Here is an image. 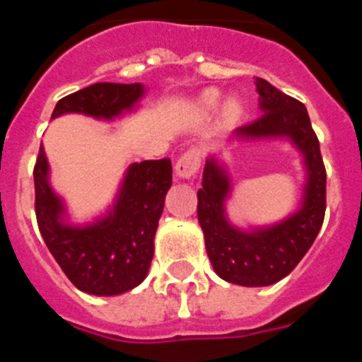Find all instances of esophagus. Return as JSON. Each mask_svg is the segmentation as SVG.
I'll use <instances>...</instances> for the list:
<instances>
[{
  "mask_svg": "<svg viewBox=\"0 0 362 362\" xmlns=\"http://www.w3.org/2000/svg\"><path fill=\"white\" fill-rule=\"evenodd\" d=\"M201 166V153L199 150L190 148L177 159L175 163V174L183 179H190L192 175H196Z\"/></svg>",
  "mask_w": 362,
  "mask_h": 362,
  "instance_id": "obj_1",
  "label": "esophagus"
}]
</instances>
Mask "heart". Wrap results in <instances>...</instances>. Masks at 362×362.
Wrapping results in <instances>:
<instances>
[{
	"label": "heart",
	"instance_id": "1",
	"mask_svg": "<svg viewBox=\"0 0 362 362\" xmlns=\"http://www.w3.org/2000/svg\"><path fill=\"white\" fill-rule=\"evenodd\" d=\"M217 99H219V92L217 90H206L203 95H201V103L203 107L212 108L217 105ZM241 114V103L238 99H228L225 103V108H223V116H225L226 121H235Z\"/></svg>",
	"mask_w": 362,
	"mask_h": 362
}]
</instances>
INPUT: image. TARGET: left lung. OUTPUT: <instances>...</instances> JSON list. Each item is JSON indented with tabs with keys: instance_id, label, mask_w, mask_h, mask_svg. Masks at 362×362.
Listing matches in <instances>:
<instances>
[{
	"instance_id": "left-lung-1",
	"label": "left lung",
	"mask_w": 362,
	"mask_h": 362,
	"mask_svg": "<svg viewBox=\"0 0 362 362\" xmlns=\"http://www.w3.org/2000/svg\"><path fill=\"white\" fill-rule=\"evenodd\" d=\"M263 114L238 130V136H286L305 153L308 183L303 209L279 225L245 233L225 217L230 183L216 159L204 165L197 192V219L210 263L221 279L241 286H268L286 277L317 238L326 210V168L306 107L261 78H255Z\"/></svg>"
}]
</instances>
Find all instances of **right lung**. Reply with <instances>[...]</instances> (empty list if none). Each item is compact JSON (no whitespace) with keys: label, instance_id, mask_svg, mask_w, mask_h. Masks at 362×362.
Here are the masks:
<instances>
[{"label":"right lung","instance_id":"right-lung-1","mask_svg":"<svg viewBox=\"0 0 362 362\" xmlns=\"http://www.w3.org/2000/svg\"><path fill=\"white\" fill-rule=\"evenodd\" d=\"M143 95L139 83H95L59 99L52 117L79 112L112 119ZM172 185L170 159L134 163L117 203L99 223L85 228L63 225V204L49 185V163L40 146L34 165L36 219L45 245L76 288L94 296H117L136 288L148 274L153 235Z\"/></svg>","mask_w":362,"mask_h":362}]
</instances>
